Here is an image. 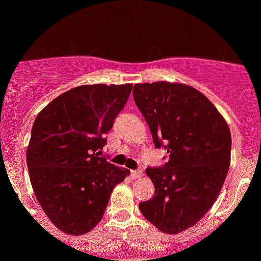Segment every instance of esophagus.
Here are the masks:
<instances>
[{"instance_id":"1","label":"esophagus","mask_w":261,"mask_h":261,"mask_svg":"<svg viewBox=\"0 0 261 261\" xmlns=\"http://www.w3.org/2000/svg\"><path fill=\"white\" fill-rule=\"evenodd\" d=\"M142 170L141 169H137V170H131L130 172V175H131V178L133 179H137V178H140V176H142Z\"/></svg>"}]
</instances>
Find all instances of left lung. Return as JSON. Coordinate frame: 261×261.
<instances>
[{
	"mask_svg": "<svg viewBox=\"0 0 261 261\" xmlns=\"http://www.w3.org/2000/svg\"><path fill=\"white\" fill-rule=\"evenodd\" d=\"M133 94L154 146L164 142L169 154L163 167L146 169L155 190L140 211L161 232L176 234L216 201L230 164L229 127L216 107L188 85L139 83Z\"/></svg>",
	"mask_w": 261,
	"mask_h": 261,
	"instance_id": "1",
	"label": "left lung"
}]
</instances>
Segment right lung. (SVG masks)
<instances>
[{"mask_svg":"<svg viewBox=\"0 0 261 261\" xmlns=\"http://www.w3.org/2000/svg\"><path fill=\"white\" fill-rule=\"evenodd\" d=\"M131 89L133 85L76 87L35 118L27 148L29 178L45 215L64 233L82 236L94 228L113 189L130 174L98 157V151Z\"/></svg>","mask_w":261,"mask_h":261,"instance_id":"1","label":"right lung"}]
</instances>
